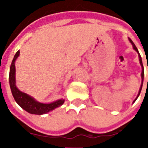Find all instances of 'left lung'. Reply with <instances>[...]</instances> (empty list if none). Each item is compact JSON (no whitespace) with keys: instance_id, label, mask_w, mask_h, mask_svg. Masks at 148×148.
<instances>
[{"instance_id":"1","label":"left lung","mask_w":148,"mask_h":148,"mask_svg":"<svg viewBox=\"0 0 148 148\" xmlns=\"http://www.w3.org/2000/svg\"><path fill=\"white\" fill-rule=\"evenodd\" d=\"M128 40H129V42L132 43V47L133 49L136 51L138 53V55H139V60H140V63L141 65V66H142V72H141V78H142V83H141V86H140V90H139V93H138V95H137L136 98L133 101V103L136 101V99L138 98V97L140 96V92H141V90H142V86H143V77H144V71H143V62H142V58H141V56H140V53H139V51H138V49L136 48V45L134 44V42H132V40L130 39V38H128ZM147 70H148V66H147ZM147 82H148V79H147Z\"/></svg>"}]
</instances>
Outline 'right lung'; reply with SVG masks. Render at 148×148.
Wrapping results in <instances>:
<instances>
[{
  "label": "right lung",
  "mask_w": 148,
  "mask_h": 148,
  "mask_svg": "<svg viewBox=\"0 0 148 148\" xmlns=\"http://www.w3.org/2000/svg\"><path fill=\"white\" fill-rule=\"evenodd\" d=\"M20 55V51H18L12 62L10 71H9V85L12 96L16 102L21 108L31 114L42 115L54 110L56 108L63 105L65 100L58 99L51 103L39 102L27 93H25L19 90L16 85V66L15 62Z\"/></svg>",
  "instance_id": "right-lung-1"
}]
</instances>
